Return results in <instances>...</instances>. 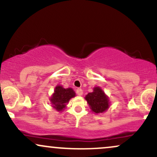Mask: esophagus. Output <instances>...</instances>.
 <instances>
[{
    "mask_svg": "<svg viewBox=\"0 0 157 157\" xmlns=\"http://www.w3.org/2000/svg\"><path fill=\"white\" fill-rule=\"evenodd\" d=\"M76 92L77 94L79 95V96H81V95H82V90L81 89H77L76 90Z\"/></svg>",
    "mask_w": 157,
    "mask_h": 157,
    "instance_id": "1",
    "label": "esophagus"
}]
</instances>
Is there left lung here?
<instances>
[{
  "label": "left lung",
  "instance_id": "left-lung-1",
  "mask_svg": "<svg viewBox=\"0 0 157 157\" xmlns=\"http://www.w3.org/2000/svg\"><path fill=\"white\" fill-rule=\"evenodd\" d=\"M85 99L95 113L105 112L109 108V97L100 87L94 88L92 92L88 94Z\"/></svg>",
  "mask_w": 157,
  "mask_h": 157
}]
</instances>
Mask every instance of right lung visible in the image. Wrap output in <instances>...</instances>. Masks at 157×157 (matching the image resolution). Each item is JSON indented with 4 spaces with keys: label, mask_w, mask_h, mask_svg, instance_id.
Masks as SVG:
<instances>
[{
    "label": "right lung",
    "mask_w": 157,
    "mask_h": 157,
    "mask_svg": "<svg viewBox=\"0 0 157 157\" xmlns=\"http://www.w3.org/2000/svg\"><path fill=\"white\" fill-rule=\"evenodd\" d=\"M74 97H75V92L72 89H64L62 86L58 85L55 87V92L50 98V101L54 109L57 111H62L66 108L70 99Z\"/></svg>",
    "instance_id": "obj_1"
}]
</instances>
